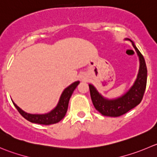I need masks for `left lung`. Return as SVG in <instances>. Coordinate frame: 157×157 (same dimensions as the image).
I'll return each instance as SVG.
<instances>
[{
  "label": "left lung",
  "mask_w": 157,
  "mask_h": 157,
  "mask_svg": "<svg viewBox=\"0 0 157 157\" xmlns=\"http://www.w3.org/2000/svg\"><path fill=\"white\" fill-rule=\"evenodd\" d=\"M132 42V46L136 52L140 60V68L136 79L132 87L122 95L116 98H105L97 91L95 86L89 84V90L92 103L95 109L102 116L117 117L125 114L141 102L144 95L147 81V68L145 59L133 41L129 38H126Z\"/></svg>",
  "instance_id": "8db88e82"
}]
</instances>
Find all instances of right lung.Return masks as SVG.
<instances>
[{
    "label": "right lung",
    "mask_w": 157,
    "mask_h": 157,
    "mask_svg": "<svg viewBox=\"0 0 157 157\" xmlns=\"http://www.w3.org/2000/svg\"><path fill=\"white\" fill-rule=\"evenodd\" d=\"M79 81H76L70 85L69 86L65 88L62 92L59 102L55 108L49 113H44V114H31V113H26L22 110L20 107L17 106L13 101L12 102L17 111L19 112V113L29 122L41 125L55 124V123L60 122L65 117L67 110H68V102H69L70 98H71L75 88L79 84Z\"/></svg>",
    "instance_id": "obj_1"
}]
</instances>
